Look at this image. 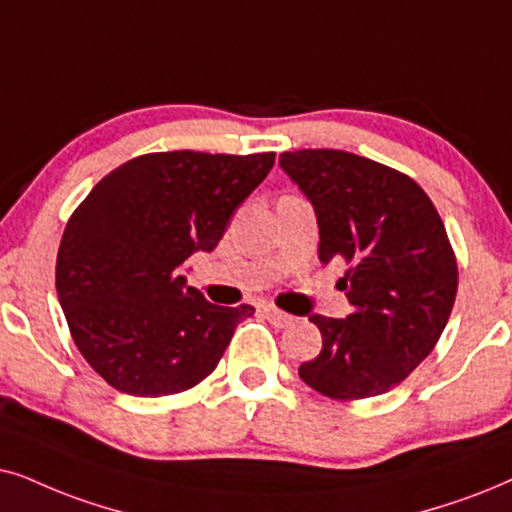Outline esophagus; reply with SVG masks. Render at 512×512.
<instances>
[{"label": "esophagus", "instance_id": "obj_1", "mask_svg": "<svg viewBox=\"0 0 512 512\" xmlns=\"http://www.w3.org/2000/svg\"><path fill=\"white\" fill-rule=\"evenodd\" d=\"M262 314H264V319L271 321V323H274V326H278V328H288L290 323L295 321V316H290V314H286V312H281V309L271 307V304H264V307H262Z\"/></svg>", "mask_w": 512, "mask_h": 512}]
</instances>
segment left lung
<instances>
[{"label": "left lung", "instance_id": "obj_1", "mask_svg": "<svg viewBox=\"0 0 512 512\" xmlns=\"http://www.w3.org/2000/svg\"><path fill=\"white\" fill-rule=\"evenodd\" d=\"M281 170L312 203L319 260L349 264L345 319L312 314L319 357L300 378L331 399L390 392L432 352L456 300L458 269L435 205L406 174L331 148L281 153Z\"/></svg>", "mask_w": 512, "mask_h": 512}]
</instances>
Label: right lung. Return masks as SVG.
Wrapping results in <instances>:
<instances>
[{"mask_svg": "<svg viewBox=\"0 0 512 512\" xmlns=\"http://www.w3.org/2000/svg\"><path fill=\"white\" fill-rule=\"evenodd\" d=\"M274 153H148L106 174L63 231L56 293L87 364L132 397H165L215 371L250 304L219 307L186 283L222 241Z\"/></svg>", "mask_w": 512, "mask_h": 512, "instance_id": "obj_1", "label": "right lung"}]
</instances>
